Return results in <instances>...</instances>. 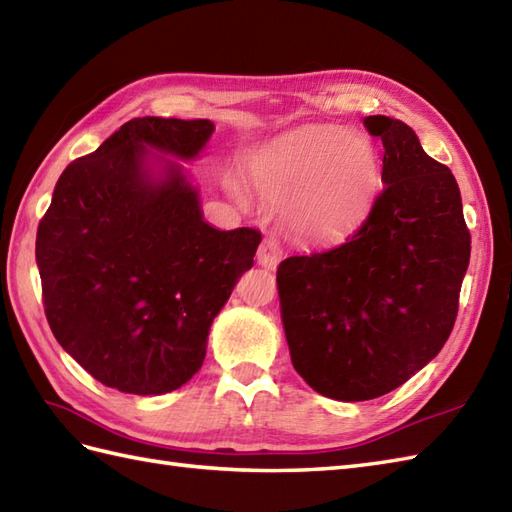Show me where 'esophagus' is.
<instances>
[{
  "label": "esophagus",
  "instance_id": "obj_1",
  "mask_svg": "<svg viewBox=\"0 0 512 512\" xmlns=\"http://www.w3.org/2000/svg\"><path fill=\"white\" fill-rule=\"evenodd\" d=\"M281 257H283V248L277 238H266L259 244V251H257L259 266H264L266 270H274L279 266Z\"/></svg>",
  "mask_w": 512,
  "mask_h": 512
}]
</instances>
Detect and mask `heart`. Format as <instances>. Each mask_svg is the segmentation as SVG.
<instances>
[{
  "label": "heart",
  "mask_w": 512,
  "mask_h": 512,
  "mask_svg": "<svg viewBox=\"0 0 512 512\" xmlns=\"http://www.w3.org/2000/svg\"><path fill=\"white\" fill-rule=\"evenodd\" d=\"M270 201H294L300 229L331 238L363 216L374 199L381 166L374 144L342 127H307L281 138L253 166Z\"/></svg>",
  "instance_id": "heart-1"
}]
</instances>
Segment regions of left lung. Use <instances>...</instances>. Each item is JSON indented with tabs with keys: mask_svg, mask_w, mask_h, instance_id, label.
<instances>
[{
	"mask_svg": "<svg viewBox=\"0 0 512 512\" xmlns=\"http://www.w3.org/2000/svg\"><path fill=\"white\" fill-rule=\"evenodd\" d=\"M365 127L385 147L368 218L342 244L277 270L294 370L342 402L385 396L439 355L471 251L452 170L402 121L378 114Z\"/></svg>",
	"mask_w": 512,
	"mask_h": 512,
	"instance_id": "obj_1",
	"label": "left lung"
}]
</instances>
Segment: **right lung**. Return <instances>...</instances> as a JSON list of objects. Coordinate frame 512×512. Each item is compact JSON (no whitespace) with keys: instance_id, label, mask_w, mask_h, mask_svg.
<instances>
[{"instance_id":"add662e5","label":"right lung","mask_w":512,"mask_h":512,"mask_svg":"<svg viewBox=\"0 0 512 512\" xmlns=\"http://www.w3.org/2000/svg\"><path fill=\"white\" fill-rule=\"evenodd\" d=\"M207 119H131L60 175L36 233L43 305L58 344L106 387L160 396L186 385L235 283L253 268L257 229L207 225L173 160H192ZM157 157V155H153Z\"/></svg>"}]
</instances>
